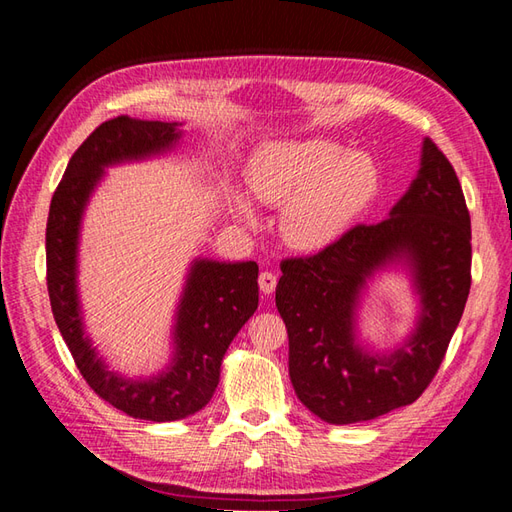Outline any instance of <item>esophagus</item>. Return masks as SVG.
<instances>
[{
    "mask_svg": "<svg viewBox=\"0 0 512 512\" xmlns=\"http://www.w3.org/2000/svg\"><path fill=\"white\" fill-rule=\"evenodd\" d=\"M259 288H262L264 295H273L277 288V275L270 273V270H264V273L259 275Z\"/></svg>",
    "mask_w": 512,
    "mask_h": 512,
    "instance_id": "34e87169",
    "label": "esophagus"
}]
</instances>
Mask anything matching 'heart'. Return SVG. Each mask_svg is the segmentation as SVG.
Instances as JSON below:
<instances>
[{"label":"heart","mask_w":512,"mask_h":512,"mask_svg":"<svg viewBox=\"0 0 512 512\" xmlns=\"http://www.w3.org/2000/svg\"><path fill=\"white\" fill-rule=\"evenodd\" d=\"M259 202L284 206L281 228L292 246L319 250L339 239L378 191V169L365 154L332 140H290L264 147L248 167Z\"/></svg>","instance_id":"obj_1"}]
</instances>
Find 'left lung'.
<instances>
[{
	"label": "left lung",
	"instance_id": "8db88e82",
	"mask_svg": "<svg viewBox=\"0 0 512 512\" xmlns=\"http://www.w3.org/2000/svg\"><path fill=\"white\" fill-rule=\"evenodd\" d=\"M407 256L423 299L412 339L389 357L353 339L364 279ZM471 290V215L449 158L424 138L420 173L378 224H356L306 257H286L275 292L288 328V367L299 400L330 424L374 420L416 402L431 385Z\"/></svg>",
	"mask_w": 512,
	"mask_h": 512
}]
</instances>
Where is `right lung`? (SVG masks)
Wrapping results in <instances>:
<instances>
[{"instance_id": "1", "label": "right lung", "mask_w": 512, "mask_h": 512, "mask_svg": "<svg viewBox=\"0 0 512 512\" xmlns=\"http://www.w3.org/2000/svg\"><path fill=\"white\" fill-rule=\"evenodd\" d=\"M176 127V123L136 121L129 116L96 127L70 158L52 195L46 224L50 306L76 367L96 396L127 416L151 422L187 418L211 400L228 345L259 303L255 262H195L178 310L176 358L169 372L151 380H127L105 369L88 336H83L76 301V237L83 206L103 167L160 154L180 138Z\"/></svg>"}]
</instances>
